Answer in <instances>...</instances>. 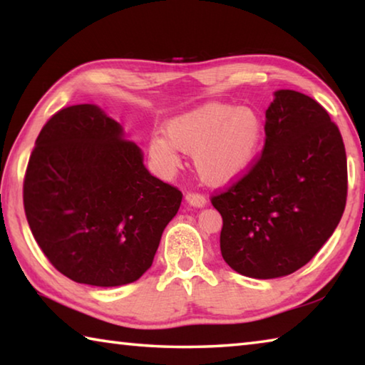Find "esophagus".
<instances>
[{"mask_svg": "<svg viewBox=\"0 0 365 365\" xmlns=\"http://www.w3.org/2000/svg\"><path fill=\"white\" fill-rule=\"evenodd\" d=\"M185 200H187L191 206L196 207H202L206 205V197L201 193H196V191H188V193L185 195Z\"/></svg>", "mask_w": 365, "mask_h": 365, "instance_id": "esophagus-1", "label": "esophagus"}]
</instances>
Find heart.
Masks as SVG:
<instances>
[{
	"label": "heart",
	"instance_id": "b5f03b06",
	"mask_svg": "<svg viewBox=\"0 0 365 365\" xmlns=\"http://www.w3.org/2000/svg\"><path fill=\"white\" fill-rule=\"evenodd\" d=\"M259 138L261 120L255 109L207 103L169 120L165 138H153L150 151L168 169L178 164L177 150L191 154L202 180L222 185L248 168Z\"/></svg>",
	"mask_w": 365,
	"mask_h": 365
}]
</instances>
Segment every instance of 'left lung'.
I'll use <instances>...</instances> for the list:
<instances>
[{
	"label": "left lung",
	"instance_id": "obj_1",
	"mask_svg": "<svg viewBox=\"0 0 365 365\" xmlns=\"http://www.w3.org/2000/svg\"><path fill=\"white\" fill-rule=\"evenodd\" d=\"M264 130L262 153L211 202L224 222V261L265 280L301 269L331 237L344 212L348 165L336 123L299 91H275Z\"/></svg>",
	"mask_w": 365,
	"mask_h": 365
}]
</instances>
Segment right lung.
<instances>
[{"label": "right lung", "mask_w": 365, "mask_h": 365, "mask_svg": "<svg viewBox=\"0 0 365 365\" xmlns=\"http://www.w3.org/2000/svg\"><path fill=\"white\" fill-rule=\"evenodd\" d=\"M182 197L146 170L140 148L95 104L49 117L24 177V209L43 255L93 287L127 285L151 267Z\"/></svg>", "instance_id": "add662e5"}]
</instances>
